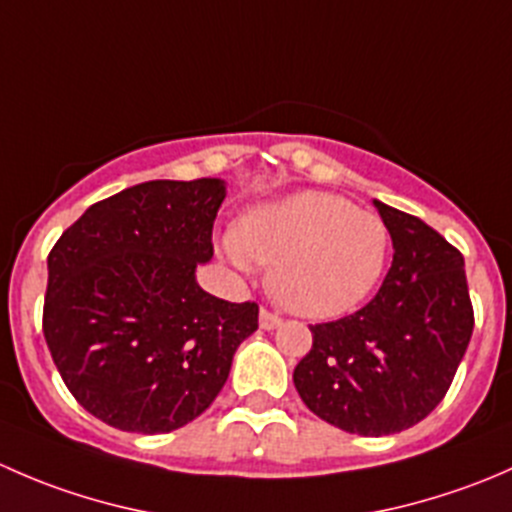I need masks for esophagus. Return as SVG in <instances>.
<instances>
[{"label":"esophagus","instance_id":"esophagus-1","mask_svg":"<svg viewBox=\"0 0 512 512\" xmlns=\"http://www.w3.org/2000/svg\"><path fill=\"white\" fill-rule=\"evenodd\" d=\"M282 324L280 314H272L270 309H260V327L262 329H277Z\"/></svg>","mask_w":512,"mask_h":512}]
</instances>
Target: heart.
Returning a JSON list of instances; mask_svg holds the SVG:
<instances>
[{
	"instance_id": "1",
	"label": "heart",
	"mask_w": 512,
	"mask_h": 512,
	"mask_svg": "<svg viewBox=\"0 0 512 512\" xmlns=\"http://www.w3.org/2000/svg\"><path fill=\"white\" fill-rule=\"evenodd\" d=\"M389 247L379 215L319 190L262 205L225 235L227 257L240 270L272 267L277 302L312 319L359 307L384 277Z\"/></svg>"
}]
</instances>
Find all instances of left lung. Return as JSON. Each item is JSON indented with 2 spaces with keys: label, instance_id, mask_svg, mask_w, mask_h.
<instances>
[{
  "label": "left lung",
  "instance_id": "1",
  "mask_svg": "<svg viewBox=\"0 0 512 512\" xmlns=\"http://www.w3.org/2000/svg\"><path fill=\"white\" fill-rule=\"evenodd\" d=\"M394 242L376 297L314 324L294 366L307 409L342 431L389 436L423 421L446 396L473 334L463 255L433 227L374 200Z\"/></svg>",
  "mask_w": 512,
  "mask_h": 512
}]
</instances>
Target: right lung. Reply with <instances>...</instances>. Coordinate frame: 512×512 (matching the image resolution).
<instances>
[{
	"instance_id": "obj_1",
	"label": "right lung",
	"mask_w": 512,
	"mask_h": 512,
	"mask_svg": "<svg viewBox=\"0 0 512 512\" xmlns=\"http://www.w3.org/2000/svg\"><path fill=\"white\" fill-rule=\"evenodd\" d=\"M225 180H148L94 203L49 252L44 337L103 423L168 433L198 418L257 329L255 302L205 292Z\"/></svg>"
}]
</instances>
